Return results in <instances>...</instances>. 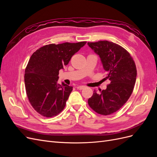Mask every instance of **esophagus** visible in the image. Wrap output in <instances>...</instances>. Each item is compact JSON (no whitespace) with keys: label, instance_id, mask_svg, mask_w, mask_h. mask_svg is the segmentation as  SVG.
I'll return each instance as SVG.
<instances>
[{"label":"esophagus","instance_id":"esophagus-1","mask_svg":"<svg viewBox=\"0 0 157 157\" xmlns=\"http://www.w3.org/2000/svg\"><path fill=\"white\" fill-rule=\"evenodd\" d=\"M84 88H85L84 86H78L77 87V88L78 90H82V89H84Z\"/></svg>","mask_w":157,"mask_h":157}]
</instances>
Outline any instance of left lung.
Here are the masks:
<instances>
[{"label":"left lung","mask_w":157,"mask_h":157,"mask_svg":"<svg viewBox=\"0 0 157 157\" xmlns=\"http://www.w3.org/2000/svg\"><path fill=\"white\" fill-rule=\"evenodd\" d=\"M88 44L100 57L105 78L110 81L106 90L98 94L94 90L88 105L99 115H111L124 105L133 92L137 76L135 62L129 52L113 42L99 40Z\"/></svg>","instance_id":"left-lung-1"}]
</instances>
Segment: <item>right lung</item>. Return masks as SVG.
<instances>
[{
  "label": "right lung",
  "instance_id": "1",
  "mask_svg": "<svg viewBox=\"0 0 157 157\" xmlns=\"http://www.w3.org/2000/svg\"><path fill=\"white\" fill-rule=\"evenodd\" d=\"M86 43L47 44L31 56L25 70L26 94L31 106L42 116L52 117L63 110L73 87L58 83L59 71Z\"/></svg>",
  "mask_w": 157,
  "mask_h": 157
}]
</instances>
